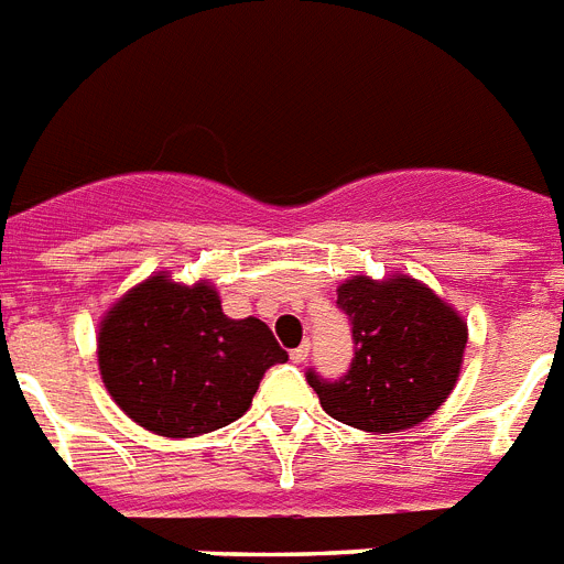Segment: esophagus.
<instances>
[{"instance_id": "esophagus-1", "label": "esophagus", "mask_w": 564, "mask_h": 564, "mask_svg": "<svg viewBox=\"0 0 564 564\" xmlns=\"http://www.w3.org/2000/svg\"><path fill=\"white\" fill-rule=\"evenodd\" d=\"M307 354H311V345H300V348H293L291 350V362H296V365H302L307 359Z\"/></svg>"}]
</instances>
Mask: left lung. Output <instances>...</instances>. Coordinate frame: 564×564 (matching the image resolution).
Segmentation results:
<instances>
[{
  "instance_id": "1",
  "label": "left lung",
  "mask_w": 564,
  "mask_h": 564,
  "mask_svg": "<svg viewBox=\"0 0 564 564\" xmlns=\"http://www.w3.org/2000/svg\"><path fill=\"white\" fill-rule=\"evenodd\" d=\"M336 305L348 314L354 362L341 379L307 370V384L328 416L370 433L420 425L459 379L468 325L431 288L411 276H354Z\"/></svg>"
}]
</instances>
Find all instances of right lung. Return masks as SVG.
<instances>
[{
	"label": "right lung",
	"instance_id": "obj_1",
	"mask_svg": "<svg viewBox=\"0 0 564 564\" xmlns=\"http://www.w3.org/2000/svg\"><path fill=\"white\" fill-rule=\"evenodd\" d=\"M257 316L228 319L210 282L144 279L99 325L108 393L144 431L187 440L230 425L250 408L264 370L285 362Z\"/></svg>",
	"mask_w": 564,
	"mask_h": 564
}]
</instances>
